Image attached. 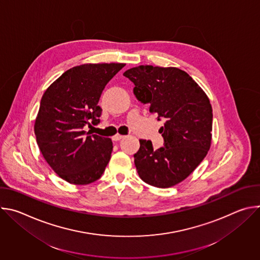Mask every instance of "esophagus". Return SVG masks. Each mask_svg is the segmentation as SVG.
I'll list each match as a JSON object with an SVG mask.
<instances>
[{
  "mask_svg": "<svg viewBox=\"0 0 260 260\" xmlns=\"http://www.w3.org/2000/svg\"><path fill=\"white\" fill-rule=\"evenodd\" d=\"M122 139H124V136H120V135H116V136H114V137L112 138V140H113L114 142H118V141H120V140H122Z\"/></svg>",
  "mask_w": 260,
  "mask_h": 260,
  "instance_id": "esophagus-1",
  "label": "esophagus"
}]
</instances>
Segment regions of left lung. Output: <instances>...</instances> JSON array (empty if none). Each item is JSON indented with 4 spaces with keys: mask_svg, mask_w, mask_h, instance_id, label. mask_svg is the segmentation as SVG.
<instances>
[{
    "mask_svg": "<svg viewBox=\"0 0 260 260\" xmlns=\"http://www.w3.org/2000/svg\"><path fill=\"white\" fill-rule=\"evenodd\" d=\"M134 84L139 102L164 119V147L140 140L134 155L140 178L158 188L186 179L206 157L212 139V107L198 83L178 68L139 66L123 73Z\"/></svg>",
    "mask_w": 260,
    "mask_h": 260,
    "instance_id": "left-lung-1",
    "label": "left lung"
}]
</instances>
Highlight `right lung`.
I'll use <instances>...</instances> for the list:
<instances>
[{"instance_id":"obj_1","label":"right lung","mask_w":260,"mask_h":260,"mask_svg":"<svg viewBox=\"0 0 260 260\" xmlns=\"http://www.w3.org/2000/svg\"><path fill=\"white\" fill-rule=\"evenodd\" d=\"M124 63H86L66 71L44 92L35 135L52 170L71 184L86 185L101 178L113 149L111 139L90 135L98 125L101 94Z\"/></svg>"}]
</instances>
